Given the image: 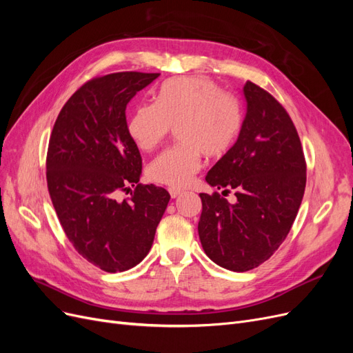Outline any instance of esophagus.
Listing matches in <instances>:
<instances>
[{"mask_svg": "<svg viewBox=\"0 0 353 353\" xmlns=\"http://www.w3.org/2000/svg\"><path fill=\"white\" fill-rule=\"evenodd\" d=\"M181 193H183V190H179V188H169V194H170V197H172V199H176Z\"/></svg>", "mask_w": 353, "mask_h": 353, "instance_id": "obj_1", "label": "esophagus"}]
</instances>
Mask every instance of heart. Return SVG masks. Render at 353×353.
Wrapping results in <instances>:
<instances>
[{
    "mask_svg": "<svg viewBox=\"0 0 353 353\" xmlns=\"http://www.w3.org/2000/svg\"><path fill=\"white\" fill-rule=\"evenodd\" d=\"M243 114L239 101L215 82L196 77L170 78L160 85L156 103L138 104L126 130L143 152H153L176 128L178 145L159 154L147 166L154 183L185 187L199 172L201 154L219 157L236 143Z\"/></svg>",
    "mask_w": 353,
    "mask_h": 353,
    "instance_id": "heart-1",
    "label": "heart"
}]
</instances>
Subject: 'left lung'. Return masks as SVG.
<instances>
[{
    "instance_id": "left-lung-1",
    "label": "left lung",
    "mask_w": 353,
    "mask_h": 353,
    "mask_svg": "<svg viewBox=\"0 0 353 353\" xmlns=\"http://www.w3.org/2000/svg\"><path fill=\"white\" fill-rule=\"evenodd\" d=\"M245 116L236 144L215 163L206 181L236 188V203L219 193H200L199 237L203 250L222 268H256L285 240L305 193L306 163L301 138L283 105L248 81Z\"/></svg>"
}]
</instances>
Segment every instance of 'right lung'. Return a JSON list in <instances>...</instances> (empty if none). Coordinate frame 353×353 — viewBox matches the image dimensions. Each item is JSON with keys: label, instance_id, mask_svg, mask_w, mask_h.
<instances>
[{"label": "right lung", "instance_id": "1", "mask_svg": "<svg viewBox=\"0 0 353 353\" xmlns=\"http://www.w3.org/2000/svg\"><path fill=\"white\" fill-rule=\"evenodd\" d=\"M160 73L119 72L83 83L63 105L47 153L48 193L82 258L105 272L134 268L150 252L169 193L138 183L143 160L126 130V104ZM134 187L117 201L119 190Z\"/></svg>", "mask_w": 353, "mask_h": 353}]
</instances>
